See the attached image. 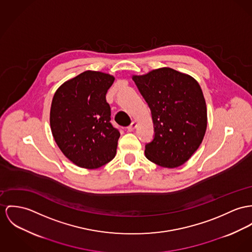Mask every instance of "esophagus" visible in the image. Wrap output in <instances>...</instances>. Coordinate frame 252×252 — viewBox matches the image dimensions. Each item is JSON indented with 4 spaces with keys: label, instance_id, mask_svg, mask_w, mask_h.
<instances>
[{
    "label": "esophagus",
    "instance_id": "obj_1",
    "mask_svg": "<svg viewBox=\"0 0 252 252\" xmlns=\"http://www.w3.org/2000/svg\"><path fill=\"white\" fill-rule=\"evenodd\" d=\"M136 126H137V124H136L135 122H132V123L127 126V131H129V132L133 131V130L135 129Z\"/></svg>",
    "mask_w": 252,
    "mask_h": 252
}]
</instances>
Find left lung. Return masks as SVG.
Masks as SVG:
<instances>
[{"instance_id":"obj_1","label":"left lung","mask_w":252,"mask_h":252,"mask_svg":"<svg viewBox=\"0 0 252 252\" xmlns=\"http://www.w3.org/2000/svg\"><path fill=\"white\" fill-rule=\"evenodd\" d=\"M147 101L155 136L145 146L146 157L165 168H176L194 155L207 126L203 93L194 78L171 68L133 76Z\"/></svg>"}]
</instances>
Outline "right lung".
<instances>
[{
	"mask_svg": "<svg viewBox=\"0 0 252 252\" xmlns=\"http://www.w3.org/2000/svg\"><path fill=\"white\" fill-rule=\"evenodd\" d=\"M114 77L85 71L64 82L50 113L52 133L64 155L78 167L97 169L116 155L120 132L111 124L107 90Z\"/></svg>",
	"mask_w": 252,
	"mask_h": 252,
	"instance_id": "1",
	"label": "right lung"
}]
</instances>
